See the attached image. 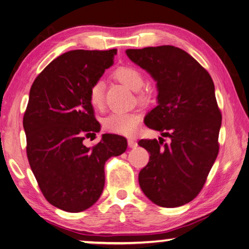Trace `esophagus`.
Segmentation results:
<instances>
[{"label":"esophagus","mask_w":249,"mask_h":249,"mask_svg":"<svg viewBox=\"0 0 249 249\" xmlns=\"http://www.w3.org/2000/svg\"><path fill=\"white\" fill-rule=\"evenodd\" d=\"M127 143H128V146L131 148H134V147L137 146V143H136V141L134 139H128Z\"/></svg>","instance_id":"1"}]
</instances>
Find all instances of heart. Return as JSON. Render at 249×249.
I'll return each mask as SVG.
<instances>
[{
  "instance_id": "b5f03b06",
  "label": "heart",
  "mask_w": 249,
  "mask_h": 249,
  "mask_svg": "<svg viewBox=\"0 0 249 249\" xmlns=\"http://www.w3.org/2000/svg\"><path fill=\"white\" fill-rule=\"evenodd\" d=\"M114 76L122 84L127 86L132 90H140L144 84L142 73L134 67L124 66L115 70ZM89 102L95 109H101L104 106V83L103 80H96L89 87L88 91ZM139 98L142 102H146L148 95L146 92H141ZM141 117L136 113L129 112H115L107 116L104 121V127L106 131L114 134L129 136L133 135L139 128Z\"/></svg>"
}]
</instances>
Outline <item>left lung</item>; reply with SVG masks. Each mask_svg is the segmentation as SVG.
<instances>
[{
	"label": "left lung",
	"mask_w": 249,
	"mask_h": 249,
	"mask_svg": "<svg viewBox=\"0 0 249 249\" xmlns=\"http://www.w3.org/2000/svg\"><path fill=\"white\" fill-rule=\"evenodd\" d=\"M131 60L157 81L158 106L146 126L168 136L141 140L150 161L139 174L140 187L155 205L183 206L203 187L219 151L221 113L214 85L203 67L173 46L127 49Z\"/></svg>",
	"instance_id": "left-lung-1"
}]
</instances>
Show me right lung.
<instances>
[{
  "label": "right lung",
  "mask_w": 249,
  "mask_h": 249,
  "mask_svg": "<svg viewBox=\"0 0 249 249\" xmlns=\"http://www.w3.org/2000/svg\"><path fill=\"white\" fill-rule=\"evenodd\" d=\"M116 53L68 51L51 61L30 89L23 116L30 166L44 198L68 213H80L97 201L105 184V162L127 148L126 139L115 134H103L92 147L83 143L101 131L89 87L114 64Z\"/></svg>",
  "instance_id": "add662e5"
}]
</instances>
